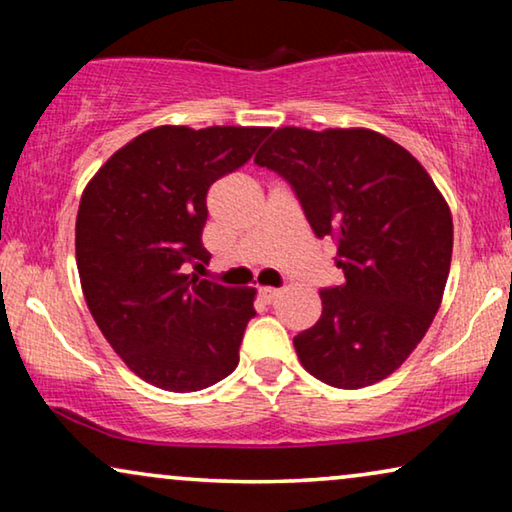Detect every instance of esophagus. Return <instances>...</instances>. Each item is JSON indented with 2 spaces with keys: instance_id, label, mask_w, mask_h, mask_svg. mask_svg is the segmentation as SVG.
I'll return each mask as SVG.
<instances>
[{
  "instance_id": "1",
  "label": "esophagus",
  "mask_w": 512,
  "mask_h": 512,
  "mask_svg": "<svg viewBox=\"0 0 512 512\" xmlns=\"http://www.w3.org/2000/svg\"><path fill=\"white\" fill-rule=\"evenodd\" d=\"M258 296H261L263 303H275V298L279 296V289H272V286H263V289H258Z\"/></svg>"
}]
</instances>
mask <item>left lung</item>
I'll return each mask as SVG.
<instances>
[{
	"mask_svg": "<svg viewBox=\"0 0 512 512\" xmlns=\"http://www.w3.org/2000/svg\"><path fill=\"white\" fill-rule=\"evenodd\" d=\"M254 163L293 188L319 240L333 237L340 286L293 338L317 380L361 389L394 373L436 317L452 261V214L429 172L373 130L279 128Z\"/></svg>",
	"mask_w": 512,
	"mask_h": 512,
	"instance_id": "1",
	"label": "left lung"
}]
</instances>
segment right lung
<instances>
[{
	"mask_svg": "<svg viewBox=\"0 0 512 512\" xmlns=\"http://www.w3.org/2000/svg\"><path fill=\"white\" fill-rule=\"evenodd\" d=\"M268 132L160 125L116 151L81 195L76 265L88 310L153 387L200 391L237 368L256 291L188 270L209 263V186L249 163Z\"/></svg>",
	"mask_w": 512,
	"mask_h": 512,
	"instance_id": "right-lung-1",
	"label": "right lung"
}]
</instances>
